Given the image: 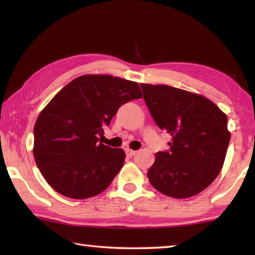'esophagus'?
<instances>
[{"instance_id": "1", "label": "esophagus", "mask_w": 255, "mask_h": 255, "mask_svg": "<svg viewBox=\"0 0 255 255\" xmlns=\"http://www.w3.org/2000/svg\"><path fill=\"white\" fill-rule=\"evenodd\" d=\"M125 151H126V154H127L128 156H132V155L136 154V152H137V151L131 150V149H126Z\"/></svg>"}]
</instances>
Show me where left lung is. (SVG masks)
<instances>
[{
  "mask_svg": "<svg viewBox=\"0 0 255 255\" xmlns=\"http://www.w3.org/2000/svg\"><path fill=\"white\" fill-rule=\"evenodd\" d=\"M151 116L172 136L169 151L156 152L147 176L156 191L187 198L220 173L230 141L228 118L202 95L169 85L140 84Z\"/></svg>",
  "mask_w": 255,
  "mask_h": 255,
  "instance_id": "1",
  "label": "left lung"
}]
</instances>
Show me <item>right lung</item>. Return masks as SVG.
Returning <instances> with one entry per match:
<instances>
[{"instance_id":"right-lung-1","label":"right lung","mask_w":255,"mask_h":255,"mask_svg":"<svg viewBox=\"0 0 255 255\" xmlns=\"http://www.w3.org/2000/svg\"><path fill=\"white\" fill-rule=\"evenodd\" d=\"M141 96L138 83L112 75H82L64 86L34 128L32 152L47 183L74 199L105 191L123 167L125 152L103 144L99 136L119 107Z\"/></svg>"}]
</instances>
